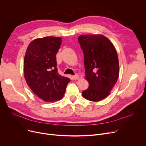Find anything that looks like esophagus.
<instances>
[{"instance_id": "esophagus-1", "label": "esophagus", "mask_w": 146, "mask_h": 146, "mask_svg": "<svg viewBox=\"0 0 146 146\" xmlns=\"http://www.w3.org/2000/svg\"><path fill=\"white\" fill-rule=\"evenodd\" d=\"M72 78L74 80H77V79H78L79 78V76L78 74H75L74 76H72Z\"/></svg>"}]
</instances>
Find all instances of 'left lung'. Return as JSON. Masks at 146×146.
<instances>
[{
  "label": "left lung",
  "mask_w": 146,
  "mask_h": 146,
  "mask_svg": "<svg viewBox=\"0 0 146 146\" xmlns=\"http://www.w3.org/2000/svg\"><path fill=\"white\" fill-rule=\"evenodd\" d=\"M84 54L85 79L88 89L83 98L99 102L107 98L119 77L118 56L113 43L102 35H85L78 37Z\"/></svg>",
  "instance_id": "8db88e82"
}]
</instances>
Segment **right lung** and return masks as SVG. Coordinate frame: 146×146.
Instances as JSON below:
<instances>
[{
  "label": "right lung",
  "instance_id": "right-lung-1",
  "mask_svg": "<svg viewBox=\"0 0 146 146\" xmlns=\"http://www.w3.org/2000/svg\"><path fill=\"white\" fill-rule=\"evenodd\" d=\"M61 44L60 37L36 38L29 44L25 56L26 83L36 95L47 102L60 100L70 81L57 72L56 54Z\"/></svg>",
  "mask_w": 146,
  "mask_h": 146
}]
</instances>
